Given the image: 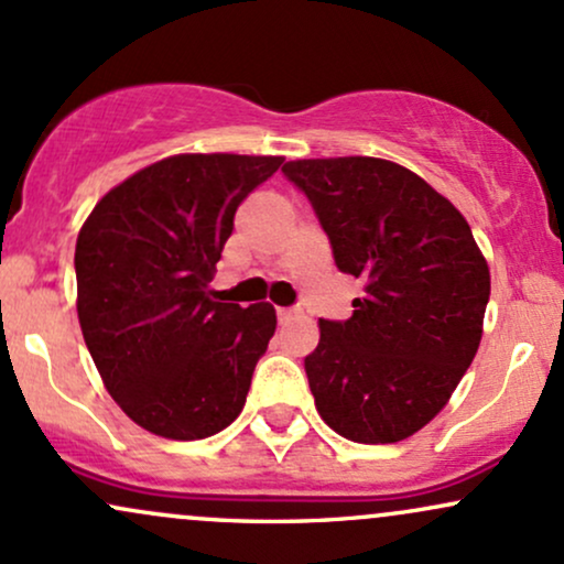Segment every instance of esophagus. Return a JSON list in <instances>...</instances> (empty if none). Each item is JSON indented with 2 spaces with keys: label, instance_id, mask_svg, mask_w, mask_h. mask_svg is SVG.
I'll list each match as a JSON object with an SVG mask.
<instances>
[{
  "label": "esophagus",
  "instance_id": "obj_1",
  "mask_svg": "<svg viewBox=\"0 0 564 564\" xmlns=\"http://www.w3.org/2000/svg\"><path fill=\"white\" fill-rule=\"evenodd\" d=\"M296 315V310L291 307H278V323H289Z\"/></svg>",
  "mask_w": 564,
  "mask_h": 564
}]
</instances>
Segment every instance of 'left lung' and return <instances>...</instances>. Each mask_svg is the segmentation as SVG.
Instances as JSON below:
<instances>
[{
	"instance_id": "1",
	"label": "left lung",
	"mask_w": 564,
	"mask_h": 564,
	"mask_svg": "<svg viewBox=\"0 0 564 564\" xmlns=\"http://www.w3.org/2000/svg\"><path fill=\"white\" fill-rule=\"evenodd\" d=\"M341 273L352 318L318 321L304 358L321 419L352 443L416 435L448 405L482 339L490 270L469 223L416 172L373 156L286 161Z\"/></svg>"
}]
</instances>
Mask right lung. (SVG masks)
Instances as JSON below:
<instances>
[{"mask_svg": "<svg viewBox=\"0 0 564 564\" xmlns=\"http://www.w3.org/2000/svg\"><path fill=\"white\" fill-rule=\"evenodd\" d=\"M281 156L177 153L106 193L76 238V313L102 384L142 430L204 440L243 411L270 302H215L238 204Z\"/></svg>", "mask_w": 564, "mask_h": 564, "instance_id": "obj_1", "label": "right lung"}]
</instances>
